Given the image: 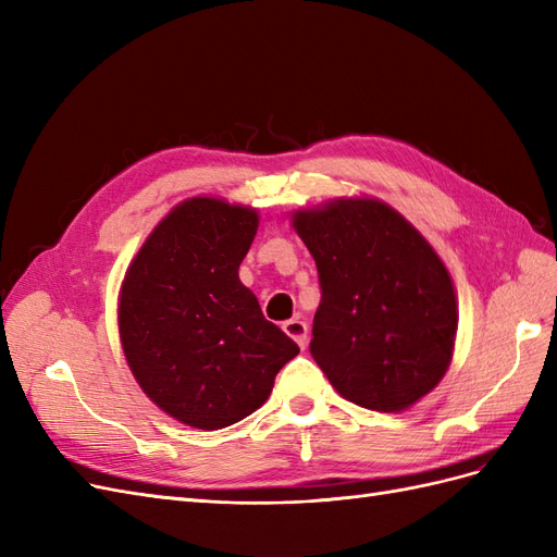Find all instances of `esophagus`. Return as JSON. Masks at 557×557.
Wrapping results in <instances>:
<instances>
[{"mask_svg": "<svg viewBox=\"0 0 557 557\" xmlns=\"http://www.w3.org/2000/svg\"><path fill=\"white\" fill-rule=\"evenodd\" d=\"M283 332L288 334L290 339H295L299 348H305V346H307V339H309V325L305 323V320H299V318L285 320V323H283Z\"/></svg>", "mask_w": 557, "mask_h": 557, "instance_id": "1", "label": "esophagus"}]
</instances>
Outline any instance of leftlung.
<instances>
[{
  "label": "left lung",
  "instance_id": "8db88e82",
  "mask_svg": "<svg viewBox=\"0 0 557 557\" xmlns=\"http://www.w3.org/2000/svg\"><path fill=\"white\" fill-rule=\"evenodd\" d=\"M318 267L311 356L348 401L411 407L442 381L458 307L444 262L376 199H336L293 221Z\"/></svg>",
  "mask_w": 557,
  "mask_h": 557
}]
</instances>
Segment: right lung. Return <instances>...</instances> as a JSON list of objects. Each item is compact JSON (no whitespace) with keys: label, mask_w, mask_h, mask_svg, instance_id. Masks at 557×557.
<instances>
[{"label":"right lung","mask_w":557,"mask_h":557,"mask_svg":"<svg viewBox=\"0 0 557 557\" xmlns=\"http://www.w3.org/2000/svg\"><path fill=\"white\" fill-rule=\"evenodd\" d=\"M258 213L221 199L178 205L127 269L117 325L127 364L162 411L221 430L267 401L299 346L239 281Z\"/></svg>","instance_id":"1"}]
</instances>
